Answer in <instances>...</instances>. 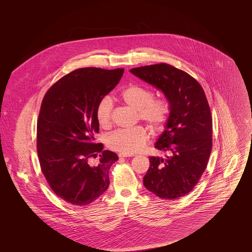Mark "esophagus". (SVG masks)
<instances>
[{
  "mask_svg": "<svg viewBox=\"0 0 252 252\" xmlns=\"http://www.w3.org/2000/svg\"><path fill=\"white\" fill-rule=\"evenodd\" d=\"M119 157L120 158H127V157H131L128 154H124V153H119Z\"/></svg>",
  "mask_w": 252,
  "mask_h": 252,
  "instance_id": "1",
  "label": "esophagus"
}]
</instances>
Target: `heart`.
Returning <instances> with one entry per match:
<instances>
[{
	"label": "heart",
	"mask_w": 252,
	"mask_h": 252,
	"mask_svg": "<svg viewBox=\"0 0 252 252\" xmlns=\"http://www.w3.org/2000/svg\"><path fill=\"white\" fill-rule=\"evenodd\" d=\"M154 93L141 85H130L120 94L121 101L137 110L140 120L150 126L155 132L162 131L167 123L171 107L166 99H153ZM113 104L106 97L96 108V118L102 128H108L112 122ZM148 140V132L144 126L113 132L107 139L108 147L124 154H133L141 151Z\"/></svg>",
	"instance_id": "heart-1"
}]
</instances>
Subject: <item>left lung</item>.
Listing matches in <instances>:
<instances>
[{
	"label": "left lung",
	"mask_w": 252,
	"mask_h": 252,
	"mask_svg": "<svg viewBox=\"0 0 252 252\" xmlns=\"http://www.w3.org/2000/svg\"><path fill=\"white\" fill-rule=\"evenodd\" d=\"M130 72L160 90L171 107L165 129L155 144L166 156L149 158L144 185L163 199L184 196L200 180L213 146V119L203 89L189 73L165 63Z\"/></svg>",
	"instance_id": "obj_1"
}]
</instances>
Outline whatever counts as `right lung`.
Instances as JSON below:
<instances>
[{"mask_svg":"<svg viewBox=\"0 0 252 252\" xmlns=\"http://www.w3.org/2000/svg\"><path fill=\"white\" fill-rule=\"evenodd\" d=\"M123 73L124 69H77L43 97L36 125L39 164L51 189L68 203L88 205L108 189V171L118 156L94 143L96 108ZM97 156V164L92 165L90 158Z\"/></svg>","mask_w":252,"mask_h":252,"instance_id":"add662e5","label":"right lung"}]
</instances>
